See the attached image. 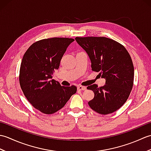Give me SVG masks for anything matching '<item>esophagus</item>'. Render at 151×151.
Segmentation results:
<instances>
[{"instance_id":"1","label":"esophagus","mask_w":151,"mask_h":151,"mask_svg":"<svg viewBox=\"0 0 151 151\" xmlns=\"http://www.w3.org/2000/svg\"><path fill=\"white\" fill-rule=\"evenodd\" d=\"M77 89H78V90H79V91L86 90V86H78Z\"/></svg>"}]
</instances>
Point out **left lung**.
Listing matches in <instances>:
<instances>
[{
	"label": "left lung",
	"mask_w": 151,
	"mask_h": 151,
	"mask_svg": "<svg viewBox=\"0 0 151 151\" xmlns=\"http://www.w3.org/2000/svg\"><path fill=\"white\" fill-rule=\"evenodd\" d=\"M88 53L93 71L101 72L106 84L88 86L94 93L88 102L93 110L102 115L117 111L127 101L133 87L134 69L130 54L117 41L105 37H76Z\"/></svg>",
	"instance_id": "left-lung-1"
}]
</instances>
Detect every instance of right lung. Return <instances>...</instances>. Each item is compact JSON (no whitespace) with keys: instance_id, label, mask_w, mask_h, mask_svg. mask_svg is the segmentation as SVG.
I'll return each instance as SVG.
<instances>
[{"instance_id":"1","label":"right lung","mask_w":151,"mask_h":151,"mask_svg":"<svg viewBox=\"0 0 151 151\" xmlns=\"http://www.w3.org/2000/svg\"><path fill=\"white\" fill-rule=\"evenodd\" d=\"M74 40L52 37L37 41L22 57L19 78L21 88L30 103L45 114L60 110L77 90L75 86H62L52 79L67 47Z\"/></svg>"}]
</instances>
